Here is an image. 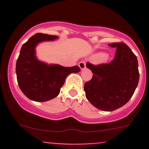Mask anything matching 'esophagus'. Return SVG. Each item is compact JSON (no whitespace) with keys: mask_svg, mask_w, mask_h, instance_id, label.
Returning a JSON list of instances; mask_svg holds the SVG:
<instances>
[{"mask_svg":"<svg viewBox=\"0 0 149 149\" xmlns=\"http://www.w3.org/2000/svg\"><path fill=\"white\" fill-rule=\"evenodd\" d=\"M79 68H81V70H84V69L86 68L85 62H84V61H81V62H80L79 63Z\"/></svg>","mask_w":149,"mask_h":149,"instance_id":"34e87169","label":"esophagus"}]
</instances>
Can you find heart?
I'll use <instances>...</instances> for the list:
<instances>
[{
    "label": "heart",
    "instance_id": "obj_1",
    "mask_svg": "<svg viewBox=\"0 0 149 149\" xmlns=\"http://www.w3.org/2000/svg\"><path fill=\"white\" fill-rule=\"evenodd\" d=\"M93 59L96 62L104 63L108 61V59H109V55L106 53H104V52H97V53L94 55Z\"/></svg>",
    "mask_w": 149,
    "mask_h": 149
}]
</instances>
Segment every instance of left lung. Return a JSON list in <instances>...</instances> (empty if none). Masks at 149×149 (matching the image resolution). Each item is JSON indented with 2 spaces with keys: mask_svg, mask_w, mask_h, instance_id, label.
I'll return each mask as SVG.
<instances>
[{
  "mask_svg": "<svg viewBox=\"0 0 149 149\" xmlns=\"http://www.w3.org/2000/svg\"><path fill=\"white\" fill-rule=\"evenodd\" d=\"M117 48L115 59L108 64L94 65L87 63L93 77L84 85L86 97L97 109L114 111L130 100L139 81L138 60L123 42L109 44Z\"/></svg>",
  "mask_w": 149,
  "mask_h": 149,
  "instance_id": "8db88e82",
  "label": "left lung"
}]
</instances>
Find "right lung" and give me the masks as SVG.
<instances>
[{
  "label": "right lung",
  "instance_id": "1",
  "mask_svg": "<svg viewBox=\"0 0 149 149\" xmlns=\"http://www.w3.org/2000/svg\"><path fill=\"white\" fill-rule=\"evenodd\" d=\"M58 38L57 36L37 33L22 47L16 61V77L19 88L29 100L42 102L55 98L67 76L81 70L78 66L63 67L38 60L36 55L37 45Z\"/></svg>",
  "mask_w": 149,
  "mask_h": 149
}]
</instances>
